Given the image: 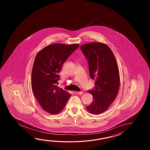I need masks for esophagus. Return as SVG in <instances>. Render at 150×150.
<instances>
[{"label": "esophagus", "instance_id": "34e87169", "mask_svg": "<svg viewBox=\"0 0 150 150\" xmlns=\"http://www.w3.org/2000/svg\"><path fill=\"white\" fill-rule=\"evenodd\" d=\"M74 93H75V94H79V95H81V94H83V91H81V92L74 91Z\"/></svg>", "mask_w": 150, "mask_h": 150}]
</instances>
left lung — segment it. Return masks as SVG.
<instances>
[{
	"instance_id": "obj_1",
	"label": "left lung",
	"mask_w": 150,
	"mask_h": 150,
	"mask_svg": "<svg viewBox=\"0 0 150 150\" xmlns=\"http://www.w3.org/2000/svg\"><path fill=\"white\" fill-rule=\"evenodd\" d=\"M80 49L88 62L90 77L95 80V88L88 91L93 96V102L86 109L91 114L99 115L108 109L118 94V65L112 50L105 43H88Z\"/></svg>"
}]
</instances>
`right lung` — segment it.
Masks as SVG:
<instances>
[{
	"label": "right lung",
	"instance_id": "add662e5",
	"mask_svg": "<svg viewBox=\"0 0 150 150\" xmlns=\"http://www.w3.org/2000/svg\"><path fill=\"white\" fill-rule=\"evenodd\" d=\"M78 44L54 43L43 48L35 57L32 71L33 92L42 109L52 115L63 109L71 94L56 83L63 64L79 47Z\"/></svg>",
	"mask_w": 150,
	"mask_h": 150
}]
</instances>
